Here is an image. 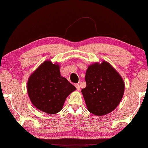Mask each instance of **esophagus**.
Returning <instances> with one entry per match:
<instances>
[{
    "label": "esophagus",
    "mask_w": 148,
    "mask_h": 148,
    "mask_svg": "<svg viewBox=\"0 0 148 148\" xmlns=\"http://www.w3.org/2000/svg\"><path fill=\"white\" fill-rule=\"evenodd\" d=\"M75 87H76V89L77 90V91H79V90L80 89V87H79V85L78 84H75Z\"/></svg>",
    "instance_id": "1"
}]
</instances>
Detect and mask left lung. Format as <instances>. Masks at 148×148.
I'll return each mask as SVG.
<instances>
[{"instance_id": "8db88e82", "label": "left lung", "mask_w": 148, "mask_h": 148, "mask_svg": "<svg viewBox=\"0 0 148 148\" xmlns=\"http://www.w3.org/2000/svg\"><path fill=\"white\" fill-rule=\"evenodd\" d=\"M86 87L82 89L87 109L96 116H104L118 106L124 93L121 76L108 62L95 63L86 73Z\"/></svg>"}]
</instances>
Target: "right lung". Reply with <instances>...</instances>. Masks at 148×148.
I'll return each mask as SVG.
<instances>
[{
  "mask_svg": "<svg viewBox=\"0 0 148 148\" xmlns=\"http://www.w3.org/2000/svg\"><path fill=\"white\" fill-rule=\"evenodd\" d=\"M59 70L58 64L46 61L31 74L27 82V92L32 104L49 114L61 111L66 97L76 90L61 76Z\"/></svg>",
  "mask_w": 148,
  "mask_h": 148,
  "instance_id": "add662e5",
  "label": "right lung"
}]
</instances>
